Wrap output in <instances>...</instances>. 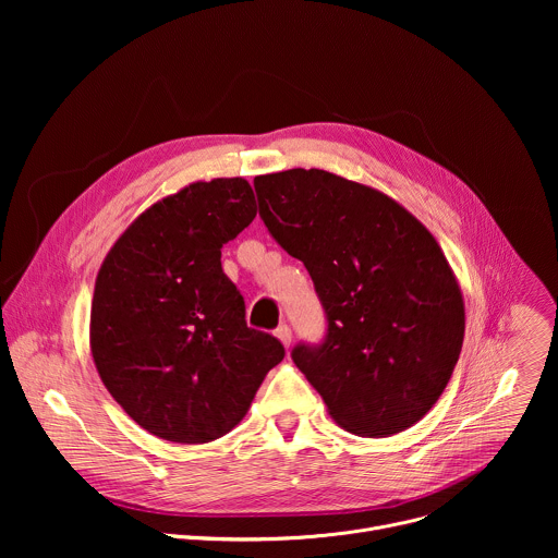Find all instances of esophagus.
<instances>
[{"mask_svg":"<svg viewBox=\"0 0 558 558\" xmlns=\"http://www.w3.org/2000/svg\"><path fill=\"white\" fill-rule=\"evenodd\" d=\"M276 338L282 342V347H284V349H289V347H291V329H289L287 325H280V327L276 329Z\"/></svg>","mask_w":558,"mask_h":558,"instance_id":"34e87169","label":"esophagus"}]
</instances>
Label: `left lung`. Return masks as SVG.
Wrapping results in <instances>:
<instances>
[{
  "instance_id": "obj_1",
  "label": "left lung",
  "mask_w": 558,
  "mask_h": 558,
  "mask_svg": "<svg viewBox=\"0 0 558 558\" xmlns=\"http://www.w3.org/2000/svg\"><path fill=\"white\" fill-rule=\"evenodd\" d=\"M260 216L304 263L327 311L320 347L291 357L329 415L360 437L417 424L461 353L465 308L435 235L384 192L325 170L254 179Z\"/></svg>"
}]
</instances>
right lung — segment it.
Segmentation results:
<instances>
[{
  "mask_svg": "<svg viewBox=\"0 0 558 558\" xmlns=\"http://www.w3.org/2000/svg\"><path fill=\"white\" fill-rule=\"evenodd\" d=\"M252 185L196 181L117 238L95 282L90 351L117 404L147 433L207 444L247 415L282 344L245 323L220 250L256 218Z\"/></svg>",
  "mask_w": 558,
  "mask_h": 558,
  "instance_id": "1",
  "label": "right lung"
}]
</instances>
